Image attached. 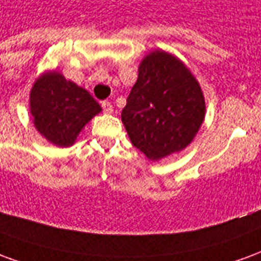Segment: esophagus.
<instances>
[{"label":"esophagus","instance_id":"34e87169","mask_svg":"<svg viewBox=\"0 0 261 261\" xmlns=\"http://www.w3.org/2000/svg\"><path fill=\"white\" fill-rule=\"evenodd\" d=\"M102 109L105 113H113V105L110 102H108V100H105V102H102Z\"/></svg>","mask_w":261,"mask_h":261}]
</instances>
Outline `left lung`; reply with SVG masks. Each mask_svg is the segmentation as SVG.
Returning a JSON list of instances; mask_svg holds the SVG:
<instances>
[{
	"instance_id": "left-lung-1",
	"label": "left lung",
	"mask_w": 261,
	"mask_h": 261,
	"mask_svg": "<svg viewBox=\"0 0 261 261\" xmlns=\"http://www.w3.org/2000/svg\"><path fill=\"white\" fill-rule=\"evenodd\" d=\"M205 116L200 84L180 60L155 50L144 57L121 120L133 145L159 161L193 141Z\"/></svg>"
}]
</instances>
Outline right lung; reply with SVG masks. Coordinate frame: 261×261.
<instances>
[{"instance_id":"1","label":"right lung","mask_w":261,"mask_h":261,"mask_svg":"<svg viewBox=\"0 0 261 261\" xmlns=\"http://www.w3.org/2000/svg\"><path fill=\"white\" fill-rule=\"evenodd\" d=\"M29 103L36 130L57 147H71L86 123L102 110L89 92L57 71L37 78Z\"/></svg>"}]
</instances>
